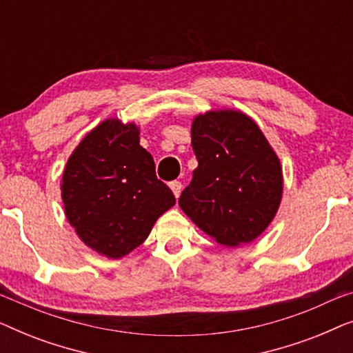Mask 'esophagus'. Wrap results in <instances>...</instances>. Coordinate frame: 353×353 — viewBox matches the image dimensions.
Returning a JSON list of instances; mask_svg holds the SVG:
<instances>
[{
	"mask_svg": "<svg viewBox=\"0 0 353 353\" xmlns=\"http://www.w3.org/2000/svg\"><path fill=\"white\" fill-rule=\"evenodd\" d=\"M170 190H172V192H173V194H175V197L178 199V197H180V194H181L183 185H181L180 181H172L170 183Z\"/></svg>",
	"mask_w": 353,
	"mask_h": 353,
	"instance_id": "1",
	"label": "esophagus"
}]
</instances>
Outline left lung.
Segmentation results:
<instances>
[{"label": "left lung", "mask_w": 353, "mask_h": 353, "mask_svg": "<svg viewBox=\"0 0 353 353\" xmlns=\"http://www.w3.org/2000/svg\"><path fill=\"white\" fill-rule=\"evenodd\" d=\"M197 159L181 192V210L226 248L259 238L283 199V167L252 117L238 109L207 110L191 123Z\"/></svg>", "instance_id": "1"}]
</instances>
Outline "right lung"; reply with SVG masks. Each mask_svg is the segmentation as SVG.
I'll return each mask as SVG.
<instances>
[{
    "label": "right lung",
    "mask_w": 353,
    "mask_h": 353,
    "mask_svg": "<svg viewBox=\"0 0 353 353\" xmlns=\"http://www.w3.org/2000/svg\"><path fill=\"white\" fill-rule=\"evenodd\" d=\"M61 197L83 244L114 260L141 245L159 216L175 205L139 144V127L117 117L96 125L67 159Z\"/></svg>",
    "instance_id": "1"
}]
</instances>
